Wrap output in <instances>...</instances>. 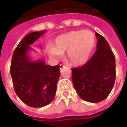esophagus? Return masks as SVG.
Wrapping results in <instances>:
<instances>
[{"label": "esophagus", "instance_id": "obj_1", "mask_svg": "<svg viewBox=\"0 0 127 127\" xmlns=\"http://www.w3.org/2000/svg\"><path fill=\"white\" fill-rule=\"evenodd\" d=\"M66 66H64V65H63V64H61L60 65V69H62V68H65Z\"/></svg>", "mask_w": 127, "mask_h": 127}]
</instances>
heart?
Returning a JSON list of instances; mask_svg holds the SVG:
<instances>
[{
	"label": "heart",
	"instance_id": "heart-1",
	"mask_svg": "<svg viewBox=\"0 0 127 127\" xmlns=\"http://www.w3.org/2000/svg\"><path fill=\"white\" fill-rule=\"evenodd\" d=\"M95 44V34L91 31L76 30L59 36L49 51L51 55L59 58L67 51L68 61L74 65H81L88 61Z\"/></svg>",
	"mask_w": 127,
	"mask_h": 127
}]
</instances>
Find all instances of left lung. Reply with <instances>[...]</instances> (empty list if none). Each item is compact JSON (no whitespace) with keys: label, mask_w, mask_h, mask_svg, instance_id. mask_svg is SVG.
<instances>
[{"label":"left lung","mask_w":127,"mask_h":127,"mask_svg":"<svg viewBox=\"0 0 127 127\" xmlns=\"http://www.w3.org/2000/svg\"><path fill=\"white\" fill-rule=\"evenodd\" d=\"M97 51L86 64L73 68L72 82L77 93L85 101L99 102L110 93L115 82V57L107 40L95 32Z\"/></svg>","instance_id":"obj_1"}]
</instances>
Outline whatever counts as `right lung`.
Here are the masks:
<instances>
[{"mask_svg":"<svg viewBox=\"0 0 127 127\" xmlns=\"http://www.w3.org/2000/svg\"><path fill=\"white\" fill-rule=\"evenodd\" d=\"M45 30L30 33L13 52L10 65L14 90L24 103L32 107H42L54 100L60 76L59 65H46L44 61H32L27 52L30 46Z\"/></svg>","mask_w":127,"mask_h":127,"instance_id":"right-lung-1","label":"right lung"}]
</instances>
